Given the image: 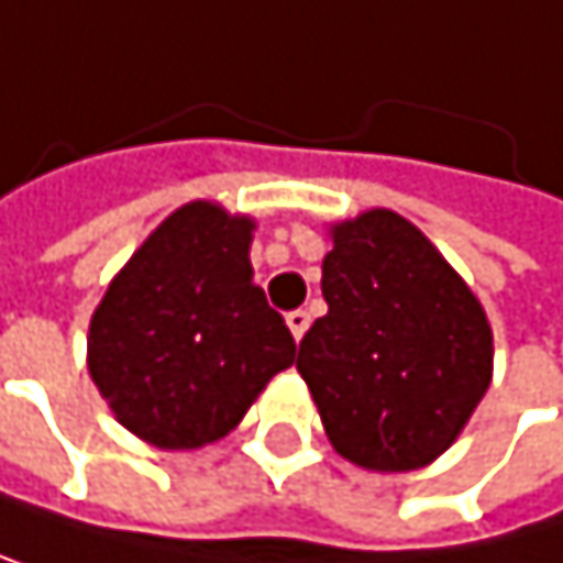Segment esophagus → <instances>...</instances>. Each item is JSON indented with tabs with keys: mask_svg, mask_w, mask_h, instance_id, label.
Listing matches in <instances>:
<instances>
[{
	"mask_svg": "<svg viewBox=\"0 0 563 563\" xmlns=\"http://www.w3.org/2000/svg\"><path fill=\"white\" fill-rule=\"evenodd\" d=\"M285 322H288V329H291V336H295V343H298V340H302V336H306V329H309V322H312V319H309V312H302V309H295V312H288V316H285Z\"/></svg>",
	"mask_w": 563,
	"mask_h": 563,
	"instance_id": "obj_1",
	"label": "esophagus"
}]
</instances>
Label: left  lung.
I'll list each match as a JSON object with an SVG mask.
<instances>
[{
  "mask_svg": "<svg viewBox=\"0 0 563 563\" xmlns=\"http://www.w3.org/2000/svg\"><path fill=\"white\" fill-rule=\"evenodd\" d=\"M329 312L298 343L325 438L371 472H415L455 445L493 380V325L411 220L374 207L329 223Z\"/></svg>",
  "mask_w": 563,
  "mask_h": 563,
  "instance_id": "8db88e82",
  "label": "left lung"
}]
</instances>
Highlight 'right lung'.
Here are the masks:
<instances>
[{
  "mask_svg": "<svg viewBox=\"0 0 563 563\" xmlns=\"http://www.w3.org/2000/svg\"><path fill=\"white\" fill-rule=\"evenodd\" d=\"M254 217L192 200L125 261L87 325V374L121 428L163 452L231 434L295 360L254 285Z\"/></svg>",
  "mask_w": 563,
  "mask_h": 563,
  "instance_id": "obj_1",
  "label": "right lung"
}]
</instances>
